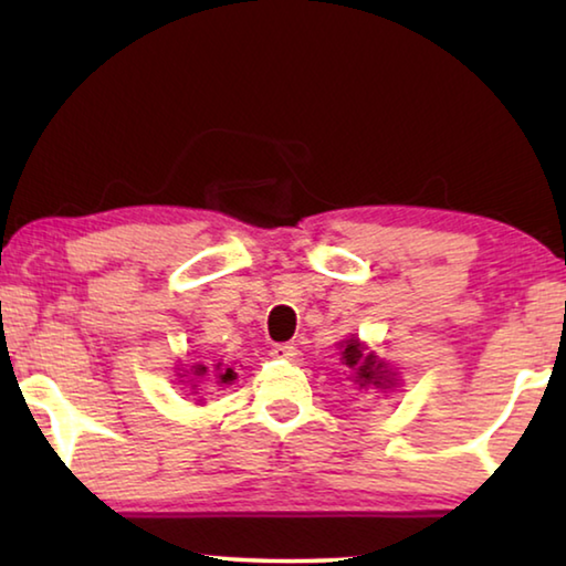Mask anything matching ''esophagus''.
Returning a JSON list of instances; mask_svg holds the SVG:
<instances>
[{
  "label": "esophagus",
  "instance_id": "34e87169",
  "mask_svg": "<svg viewBox=\"0 0 566 566\" xmlns=\"http://www.w3.org/2000/svg\"><path fill=\"white\" fill-rule=\"evenodd\" d=\"M270 354L274 359H284V361H300L302 359V352L292 347V344H274Z\"/></svg>",
  "mask_w": 566,
  "mask_h": 566
}]
</instances>
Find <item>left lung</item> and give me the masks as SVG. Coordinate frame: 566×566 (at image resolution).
<instances>
[{"instance_id":"1","label":"left lung","mask_w":566,"mask_h":566,"mask_svg":"<svg viewBox=\"0 0 566 566\" xmlns=\"http://www.w3.org/2000/svg\"><path fill=\"white\" fill-rule=\"evenodd\" d=\"M344 352H342V359L347 364L349 369H354V381H357L359 387H381L387 389L391 385V379L395 375L385 367V361H379L375 354H364V347L359 344V339H347L342 344Z\"/></svg>"}]
</instances>
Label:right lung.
Listing matches in <instances>:
<instances>
[{
    "label": "right lung",
    "mask_w": 566,
    "mask_h": 566,
    "mask_svg": "<svg viewBox=\"0 0 566 566\" xmlns=\"http://www.w3.org/2000/svg\"><path fill=\"white\" fill-rule=\"evenodd\" d=\"M214 369H219V364H217V367ZM197 377H205L207 375V371H209V367H207V364H197ZM237 375H234V369L232 367H227V369H219V385H229V381H232Z\"/></svg>",
    "instance_id": "right-lung-1"
}]
</instances>
